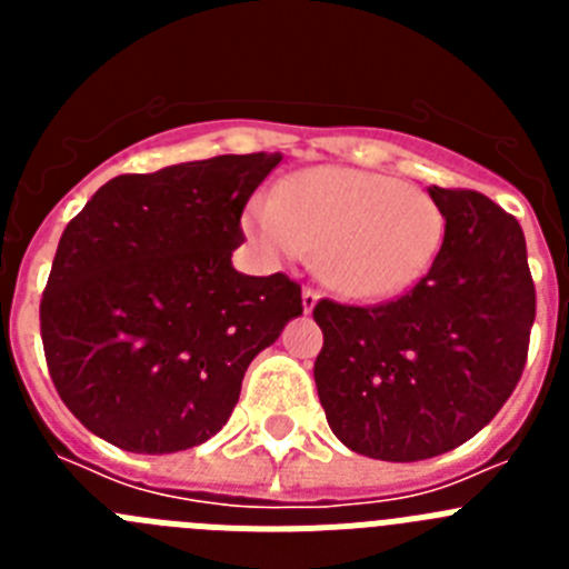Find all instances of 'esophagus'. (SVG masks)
<instances>
[{"mask_svg":"<svg viewBox=\"0 0 569 569\" xmlns=\"http://www.w3.org/2000/svg\"><path fill=\"white\" fill-rule=\"evenodd\" d=\"M319 299H321L319 290L305 288V290H301V310H305V313H313V308L319 305Z\"/></svg>","mask_w":569,"mask_h":569,"instance_id":"esophagus-1","label":"esophagus"}]
</instances>
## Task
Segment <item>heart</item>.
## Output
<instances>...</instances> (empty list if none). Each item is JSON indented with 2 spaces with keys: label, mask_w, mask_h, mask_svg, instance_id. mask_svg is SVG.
<instances>
[{
  "label": "heart",
  "mask_w": 569,
  "mask_h": 569,
  "mask_svg": "<svg viewBox=\"0 0 569 569\" xmlns=\"http://www.w3.org/2000/svg\"><path fill=\"white\" fill-rule=\"evenodd\" d=\"M264 253L299 259L316 248V268L345 299L379 301L410 290L433 268L445 216L421 190L350 168H310L290 176L244 216Z\"/></svg>",
  "instance_id": "obj_1"
}]
</instances>
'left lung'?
<instances>
[{"label":"left lung","mask_w":569,"mask_h":569,"mask_svg":"<svg viewBox=\"0 0 569 569\" xmlns=\"http://www.w3.org/2000/svg\"><path fill=\"white\" fill-rule=\"evenodd\" d=\"M445 216L433 268L401 299L313 310L330 430L353 453L421 461L490 425L521 379L536 288L521 224L476 190L430 184Z\"/></svg>","instance_id":"1"}]
</instances>
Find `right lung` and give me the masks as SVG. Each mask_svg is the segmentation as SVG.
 <instances>
[{
  "label": "right lung",
  "instance_id": "1",
  "mask_svg": "<svg viewBox=\"0 0 569 569\" xmlns=\"http://www.w3.org/2000/svg\"><path fill=\"white\" fill-rule=\"evenodd\" d=\"M281 153L116 176L64 228L42 296L50 379L90 433L179 453L228 425L250 361L301 316L284 273L244 276L241 210Z\"/></svg>",
  "mask_w": 569,
  "mask_h": 569
}]
</instances>
